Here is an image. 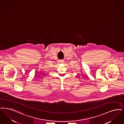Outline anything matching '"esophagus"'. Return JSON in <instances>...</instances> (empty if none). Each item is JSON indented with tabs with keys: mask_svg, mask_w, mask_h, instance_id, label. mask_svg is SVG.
I'll return each mask as SVG.
<instances>
[{
	"mask_svg": "<svg viewBox=\"0 0 124 124\" xmlns=\"http://www.w3.org/2000/svg\"><path fill=\"white\" fill-rule=\"evenodd\" d=\"M60 62L61 63H63L64 62V60H60Z\"/></svg>",
	"mask_w": 124,
	"mask_h": 124,
	"instance_id": "34e87169",
	"label": "esophagus"
}]
</instances>
